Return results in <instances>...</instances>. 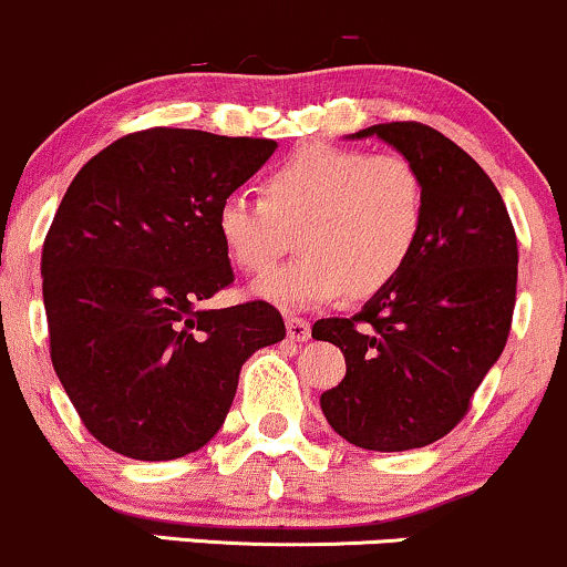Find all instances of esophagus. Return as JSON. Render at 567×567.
Instances as JSON below:
<instances>
[{"mask_svg":"<svg viewBox=\"0 0 567 567\" xmlns=\"http://www.w3.org/2000/svg\"><path fill=\"white\" fill-rule=\"evenodd\" d=\"M286 337L295 342H305L310 337V323L305 321V318H297V316H289L286 318Z\"/></svg>","mask_w":567,"mask_h":567,"instance_id":"obj_1","label":"esophagus"}]
</instances>
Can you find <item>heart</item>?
<instances>
[{"label":"heart","mask_w":567,"mask_h":567,"mask_svg":"<svg viewBox=\"0 0 567 567\" xmlns=\"http://www.w3.org/2000/svg\"><path fill=\"white\" fill-rule=\"evenodd\" d=\"M265 198L230 193L216 206V235L238 270L259 276L301 230L303 257L251 286L257 300L305 310L369 297L410 262L421 240L425 193L415 165L332 144H305L262 182Z\"/></svg>","instance_id":"1"}]
</instances>
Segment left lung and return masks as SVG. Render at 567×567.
Wrapping results in <instances>:
<instances>
[{
	"label": "left lung",
	"mask_w": 567,
	"mask_h": 567,
	"mask_svg": "<svg viewBox=\"0 0 567 567\" xmlns=\"http://www.w3.org/2000/svg\"><path fill=\"white\" fill-rule=\"evenodd\" d=\"M378 136L415 165L425 193L421 240L391 284L353 318H321L316 340L346 355L321 393L329 425L378 453L425 447L461 423L504 353L517 297V235L485 171L421 123H380Z\"/></svg>",
	"instance_id": "obj_1"
}]
</instances>
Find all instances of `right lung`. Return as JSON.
Instances as JSON below:
<instances>
[{"mask_svg": "<svg viewBox=\"0 0 567 567\" xmlns=\"http://www.w3.org/2000/svg\"><path fill=\"white\" fill-rule=\"evenodd\" d=\"M270 138L150 128L91 157L42 246L50 359L85 429L133 461L212 442L254 351L284 340L262 300L208 310L233 284L216 206L276 152Z\"/></svg>", "mask_w": 567, "mask_h": 567, "instance_id": "1", "label": "right lung"}]
</instances>
